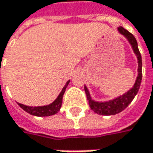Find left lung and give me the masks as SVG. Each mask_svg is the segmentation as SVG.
I'll list each match as a JSON object with an SVG mask.
<instances>
[{
	"instance_id": "left-lung-1",
	"label": "left lung",
	"mask_w": 153,
	"mask_h": 153,
	"mask_svg": "<svg viewBox=\"0 0 153 153\" xmlns=\"http://www.w3.org/2000/svg\"><path fill=\"white\" fill-rule=\"evenodd\" d=\"M118 29H119V32L128 40V42H130L131 46L133 48L134 52L136 53V55L137 56L138 76L137 78L134 87L129 91H128L126 94H124L121 97H119L113 100H111L109 102H105V103H98V102L93 101L89 96L88 88L86 87H84L85 92L87 95V98L88 100L89 107L96 113L101 114V115H114V114H117V113L122 111L124 109H126L128 105L132 102V100L135 98L136 95L137 94L138 90L140 88L141 81H142V75H143L142 74V56H141V53L138 49L137 42L136 38L134 37V35L131 33H129L128 31H127L126 29H124L123 27H119Z\"/></svg>"
}]
</instances>
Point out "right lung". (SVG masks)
<instances>
[{
    "label": "right lung",
    "mask_w": 153,
    "mask_h": 153,
    "mask_svg": "<svg viewBox=\"0 0 153 153\" xmlns=\"http://www.w3.org/2000/svg\"><path fill=\"white\" fill-rule=\"evenodd\" d=\"M70 81H67L65 86L63 88L61 93L59 94V96L57 97V98L50 105H46V106H38V107H33V106H26L22 104H18V105L21 107L24 111H25L26 112L34 115V116H38V117H45V116H50V115H54L56 114L61 108L62 105V102H63V96L65 94V88L67 87V85L69 84Z\"/></svg>",
    "instance_id": "obj_1"
}]
</instances>
